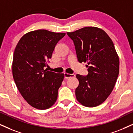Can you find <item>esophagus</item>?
<instances>
[{
    "label": "esophagus",
    "mask_w": 133,
    "mask_h": 133,
    "mask_svg": "<svg viewBox=\"0 0 133 133\" xmlns=\"http://www.w3.org/2000/svg\"><path fill=\"white\" fill-rule=\"evenodd\" d=\"M75 75L74 74H70V73H64V76H65V78L66 79H68L69 78H71V77H75Z\"/></svg>",
    "instance_id": "esophagus-1"
}]
</instances>
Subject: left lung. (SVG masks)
Wrapping results in <instances>:
<instances>
[{
    "label": "left lung",
    "mask_w": 133,
    "mask_h": 133,
    "mask_svg": "<svg viewBox=\"0 0 133 133\" xmlns=\"http://www.w3.org/2000/svg\"><path fill=\"white\" fill-rule=\"evenodd\" d=\"M67 34L74 42L78 62L88 64L87 76L76 75L77 101L88 107L99 105L111 94L118 76L119 57L114 42L97 27H84Z\"/></svg>",
    "instance_id": "obj_1"
}]
</instances>
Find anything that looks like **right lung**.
<instances>
[{"instance_id":"obj_1","label":"right lung","mask_w":133,"mask_h":133,"mask_svg":"<svg viewBox=\"0 0 133 133\" xmlns=\"http://www.w3.org/2000/svg\"><path fill=\"white\" fill-rule=\"evenodd\" d=\"M65 33L38 29L21 37L15 49L13 77L24 99L32 107L45 110L55 104L64 78L63 73L45 67L55 45Z\"/></svg>"}]
</instances>
